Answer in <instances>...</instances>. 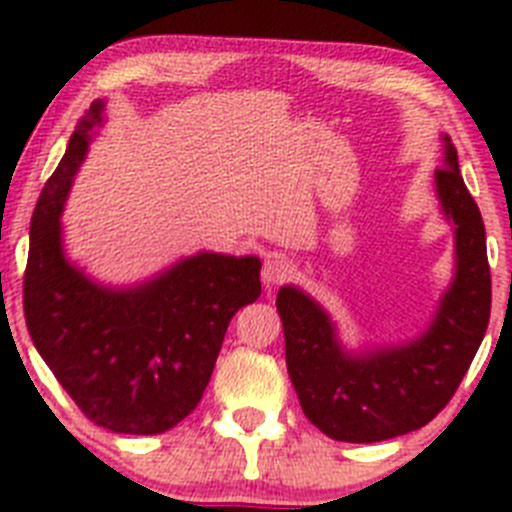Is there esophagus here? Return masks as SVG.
I'll return each instance as SVG.
<instances>
[{
    "mask_svg": "<svg viewBox=\"0 0 512 512\" xmlns=\"http://www.w3.org/2000/svg\"><path fill=\"white\" fill-rule=\"evenodd\" d=\"M293 275V265L290 260L280 255H272L265 260V267H262V283L265 285H280Z\"/></svg>",
    "mask_w": 512,
    "mask_h": 512,
    "instance_id": "obj_1",
    "label": "esophagus"
}]
</instances>
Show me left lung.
I'll use <instances>...</instances> for the list:
<instances>
[{
    "mask_svg": "<svg viewBox=\"0 0 512 512\" xmlns=\"http://www.w3.org/2000/svg\"><path fill=\"white\" fill-rule=\"evenodd\" d=\"M434 171L444 217L455 224V278L422 336L346 351L331 315L295 285L278 290L285 361L305 417L338 442H381L432 422L452 399L490 321V265L480 209L442 136Z\"/></svg>",
    "mask_w": 512,
    "mask_h": 512,
    "instance_id": "left-lung-1",
    "label": "left lung"
}]
</instances>
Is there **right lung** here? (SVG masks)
Returning <instances> with one entry per match:
<instances>
[{"mask_svg":"<svg viewBox=\"0 0 512 512\" xmlns=\"http://www.w3.org/2000/svg\"><path fill=\"white\" fill-rule=\"evenodd\" d=\"M103 100L75 126L30 224L25 321L80 412L118 434H161L197 409L232 315L260 298V257L197 252L131 288L100 285L62 250L60 214Z\"/></svg>","mask_w":512,"mask_h":512,"instance_id":"1","label":"right lung"}]
</instances>
